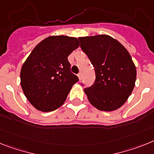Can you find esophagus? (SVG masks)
<instances>
[{"mask_svg": "<svg viewBox=\"0 0 154 154\" xmlns=\"http://www.w3.org/2000/svg\"><path fill=\"white\" fill-rule=\"evenodd\" d=\"M77 76H78V78H79V80H80V81H81V78H82V75H81V73H78V74H77Z\"/></svg>", "mask_w": 154, "mask_h": 154, "instance_id": "obj_1", "label": "esophagus"}]
</instances>
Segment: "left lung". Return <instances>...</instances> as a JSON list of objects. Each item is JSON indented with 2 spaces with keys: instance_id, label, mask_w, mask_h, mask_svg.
I'll return each mask as SVG.
<instances>
[{
  "instance_id": "obj_1",
  "label": "left lung",
  "mask_w": 154,
  "mask_h": 154,
  "mask_svg": "<svg viewBox=\"0 0 154 154\" xmlns=\"http://www.w3.org/2000/svg\"><path fill=\"white\" fill-rule=\"evenodd\" d=\"M78 39L95 71L94 83L85 88L88 100L98 110L111 112L119 109L136 82V69L130 54L119 41L107 35Z\"/></svg>"
}]
</instances>
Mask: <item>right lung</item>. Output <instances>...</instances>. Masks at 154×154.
<instances>
[{"instance_id": "add662e5", "label": "right lung", "mask_w": 154, "mask_h": 154, "mask_svg": "<svg viewBox=\"0 0 154 154\" xmlns=\"http://www.w3.org/2000/svg\"><path fill=\"white\" fill-rule=\"evenodd\" d=\"M74 37L56 35L34 48L21 69V85L25 97L36 109L52 112L66 101L78 77L71 73L69 56L79 47Z\"/></svg>"}]
</instances>
